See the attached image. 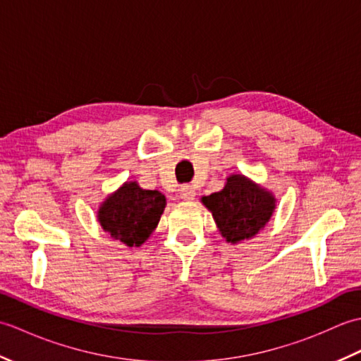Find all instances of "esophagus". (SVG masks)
<instances>
[{"label": "esophagus", "mask_w": 361, "mask_h": 361, "mask_svg": "<svg viewBox=\"0 0 361 361\" xmlns=\"http://www.w3.org/2000/svg\"><path fill=\"white\" fill-rule=\"evenodd\" d=\"M195 189L192 188V186H181V189H180V198L181 200H185V202H192V200H195Z\"/></svg>", "instance_id": "34e87169"}]
</instances>
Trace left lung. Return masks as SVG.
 <instances>
[{
	"label": "left lung",
	"mask_w": 361,
	"mask_h": 361,
	"mask_svg": "<svg viewBox=\"0 0 361 361\" xmlns=\"http://www.w3.org/2000/svg\"><path fill=\"white\" fill-rule=\"evenodd\" d=\"M202 203L211 211L221 237L233 245L262 231L276 209L270 190L242 173L229 175L224 189L202 197Z\"/></svg>",
	"instance_id": "8db88e82"
}]
</instances>
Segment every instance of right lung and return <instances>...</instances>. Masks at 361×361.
Here are the masks:
<instances>
[{"label":"right lung","mask_w":361,"mask_h":361,"mask_svg":"<svg viewBox=\"0 0 361 361\" xmlns=\"http://www.w3.org/2000/svg\"><path fill=\"white\" fill-rule=\"evenodd\" d=\"M166 204V197L159 190L126 181L99 206L97 221L114 240L130 248L141 247L155 231Z\"/></svg>","instance_id":"1"}]
</instances>
